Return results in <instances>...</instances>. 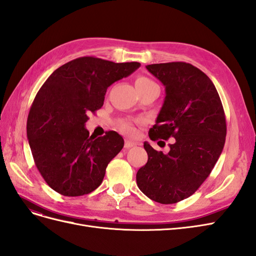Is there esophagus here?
Instances as JSON below:
<instances>
[{
	"instance_id": "esophagus-1",
	"label": "esophagus",
	"mask_w": 256,
	"mask_h": 256,
	"mask_svg": "<svg viewBox=\"0 0 256 256\" xmlns=\"http://www.w3.org/2000/svg\"><path fill=\"white\" fill-rule=\"evenodd\" d=\"M136 142H131V141H125V148H131V147L136 146Z\"/></svg>"
}]
</instances>
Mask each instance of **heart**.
<instances>
[{
  "label": "heart",
  "mask_w": 256,
  "mask_h": 256,
  "mask_svg": "<svg viewBox=\"0 0 256 256\" xmlns=\"http://www.w3.org/2000/svg\"><path fill=\"white\" fill-rule=\"evenodd\" d=\"M152 85H157L156 83H154L152 79L147 78V76H136V90H142V88H148V86H152ZM120 129L122 131L124 134H126L128 136H132L134 132H136V129H134V126L132 122H122L120 124Z\"/></svg>",
  "instance_id": "1"
}]
</instances>
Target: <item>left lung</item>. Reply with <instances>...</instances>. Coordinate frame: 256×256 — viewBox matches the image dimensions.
Wrapping results in <instances>:
<instances>
[{
  "instance_id": "left-lung-1",
  "label": "left lung",
  "mask_w": 256,
  "mask_h": 256,
  "mask_svg": "<svg viewBox=\"0 0 256 256\" xmlns=\"http://www.w3.org/2000/svg\"><path fill=\"white\" fill-rule=\"evenodd\" d=\"M146 69L166 88L150 138L173 136L175 143L164 154L144 142L148 160L138 171L136 184L154 202L174 204L192 196L212 171L226 143V115L214 83L198 68L172 62Z\"/></svg>"
}]
</instances>
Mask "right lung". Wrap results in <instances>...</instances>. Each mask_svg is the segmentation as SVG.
Listing matches in <instances>:
<instances>
[{"label": "right lung", "mask_w": 256, "mask_h": 256, "mask_svg": "<svg viewBox=\"0 0 256 256\" xmlns=\"http://www.w3.org/2000/svg\"><path fill=\"white\" fill-rule=\"evenodd\" d=\"M141 66L92 56L54 70L30 106L26 134L38 171L65 196L88 194L102 182L109 162L124 147L115 131L95 138L85 129L88 114L104 106L108 88Z\"/></svg>", "instance_id": "obj_1"}]
</instances>
